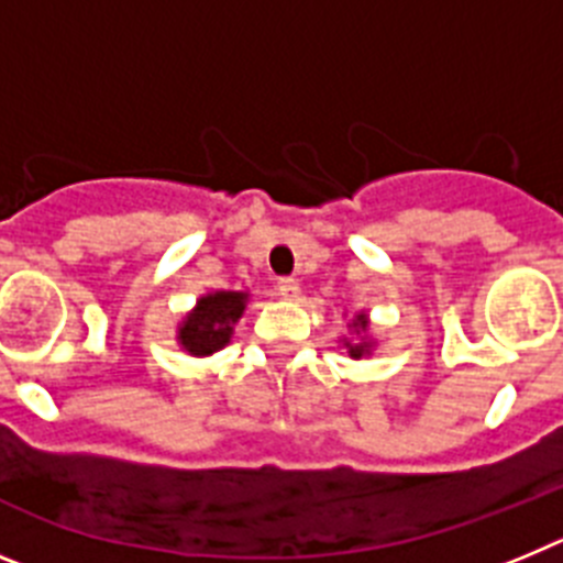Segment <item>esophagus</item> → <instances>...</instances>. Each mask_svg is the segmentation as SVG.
<instances>
[{
  "label": "esophagus",
  "mask_w": 563,
  "mask_h": 563,
  "mask_svg": "<svg viewBox=\"0 0 563 563\" xmlns=\"http://www.w3.org/2000/svg\"><path fill=\"white\" fill-rule=\"evenodd\" d=\"M276 290H278V296H285V298H298V292H301V287H298V282L292 276H282L276 282Z\"/></svg>",
  "instance_id": "esophagus-1"
}]
</instances>
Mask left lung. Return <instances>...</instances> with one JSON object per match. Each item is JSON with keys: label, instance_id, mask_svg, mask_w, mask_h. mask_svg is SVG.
I'll return each instance as SVG.
<instances>
[{"label": "left lung", "instance_id": "obj_1", "mask_svg": "<svg viewBox=\"0 0 563 563\" xmlns=\"http://www.w3.org/2000/svg\"><path fill=\"white\" fill-rule=\"evenodd\" d=\"M357 327H361V330H366V316H357ZM363 350H366V346H350V355L361 357Z\"/></svg>", "mask_w": 563, "mask_h": 563}]
</instances>
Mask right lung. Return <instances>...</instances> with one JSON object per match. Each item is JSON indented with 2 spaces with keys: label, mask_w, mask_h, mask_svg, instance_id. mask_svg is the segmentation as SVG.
Masks as SVG:
<instances>
[{
  "label": "right lung",
  "mask_w": 563,
  "mask_h": 563,
  "mask_svg": "<svg viewBox=\"0 0 563 563\" xmlns=\"http://www.w3.org/2000/svg\"><path fill=\"white\" fill-rule=\"evenodd\" d=\"M247 296L245 292H213V296L200 298V305L191 316L186 318V324L180 327V343L191 355H211V352L222 350L231 341L233 324L239 321L242 310H245Z\"/></svg>",
  "instance_id": "right-lung-1"
}]
</instances>
